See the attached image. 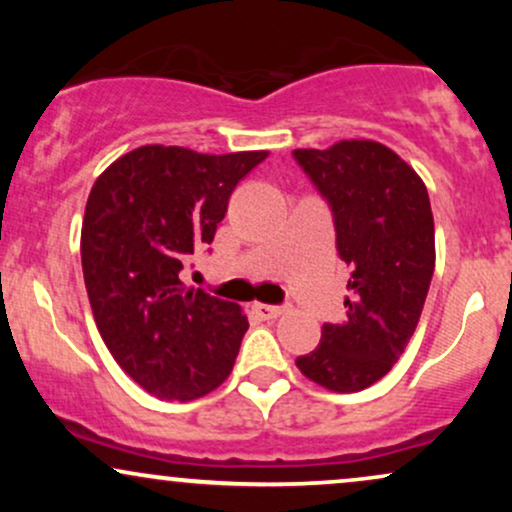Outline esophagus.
I'll return each instance as SVG.
<instances>
[{
  "label": "esophagus",
  "instance_id": "obj_1",
  "mask_svg": "<svg viewBox=\"0 0 512 512\" xmlns=\"http://www.w3.org/2000/svg\"><path fill=\"white\" fill-rule=\"evenodd\" d=\"M252 310H255L262 320H276L279 315H284V308H279V305H267V303H252Z\"/></svg>",
  "mask_w": 512,
  "mask_h": 512
}]
</instances>
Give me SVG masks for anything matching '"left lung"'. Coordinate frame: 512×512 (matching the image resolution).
<instances>
[{
    "instance_id": "1",
    "label": "left lung",
    "mask_w": 512,
    "mask_h": 512,
    "mask_svg": "<svg viewBox=\"0 0 512 512\" xmlns=\"http://www.w3.org/2000/svg\"><path fill=\"white\" fill-rule=\"evenodd\" d=\"M293 158L330 202L351 269L346 317L322 325L320 344L296 366L325 390L361 392L390 373L419 325L436 267L431 199L416 170L373 139L296 149Z\"/></svg>"
}]
</instances>
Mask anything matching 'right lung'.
<instances>
[{
	"label": "right lung",
	"mask_w": 512,
	"mask_h": 512,
	"mask_svg": "<svg viewBox=\"0 0 512 512\" xmlns=\"http://www.w3.org/2000/svg\"><path fill=\"white\" fill-rule=\"evenodd\" d=\"M267 156L149 144L93 182L81 226L88 301L110 354L158 399L204 397L233 370L248 317L238 303L187 291L180 269L214 240L231 192Z\"/></svg>",
	"instance_id": "1"
}]
</instances>
